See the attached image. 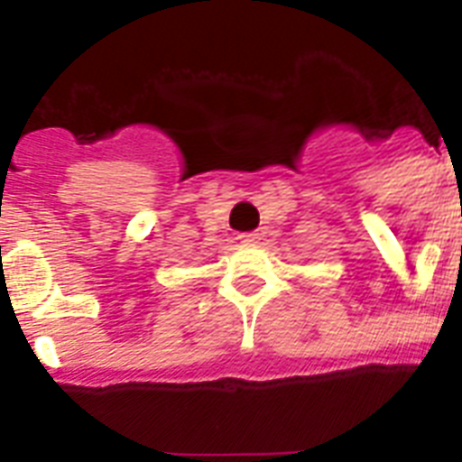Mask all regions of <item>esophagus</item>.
I'll return each mask as SVG.
<instances>
[{"mask_svg": "<svg viewBox=\"0 0 462 462\" xmlns=\"http://www.w3.org/2000/svg\"><path fill=\"white\" fill-rule=\"evenodd\" d=\"M259 239V232H245V235H239V242H242V245H256Z\"/></svg>", "mask_w": 462, "mask_h": 462, "instance_id": "obj_1", "label": "esophagus"}]
</instances>
